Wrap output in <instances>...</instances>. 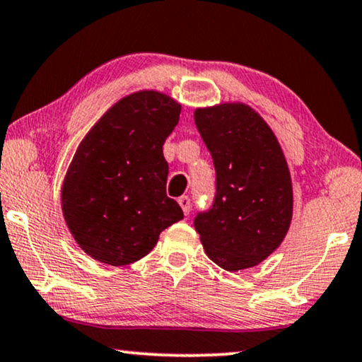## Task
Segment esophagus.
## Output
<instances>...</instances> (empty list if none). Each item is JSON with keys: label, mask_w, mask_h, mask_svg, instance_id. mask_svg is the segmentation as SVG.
<instances>
[{"label": "esophagus", "mask_w": 362, "mask_h": 362, "mask_svg": "<svg viewBox=\"0 0 362 362\" xmlns=\"http://www.w3.org/2000/svg\"><path fill=\"white\" fill-rule=\"evenodd\" d=\"M179 204H180L182 209H183V214H185V216L190 214V209H192V202H190V198H188L187 195L180 197V198H179Z\"/></svg>", "instance_id": "obj_1"}]
</instances>
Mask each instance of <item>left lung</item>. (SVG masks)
Returning <instances> with one entry per match:
<instances>
[{"label": "left lung", "instance_id": "left-lung-1", "mask_svg": "<svg viewBox=\"0 0 362 362\" xmlns=\"http://www.w3.org/2000/svg\"><path fill=\"white\" fill-rule=\"evenodd\" d=\"M213 158L216 195L195 229L206 255L228 272L258 265L278 249L293 219L288 163L268 123L234 102L195 110Z\"/></svg>", "mask_w": 362, "mask_h": 362}]
</instances>
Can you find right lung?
Segmentation results:
<instances>
[{"instance_id":"1","label":"right lung","mask_w":362,"mask_h":362,"mask_svg":"<svg viewBox=\"0 0 362 362\" xmlns=\"http://www.w3.org/2000/svg\"><path fill=\"white\" fill-rule=\"evenodd\" d=\"M180 110L169 95L139 90L112 105L81 141L63 182L62 209L74 240L94 260L136 262L183 218L165 195L163 154Z\"/></svg>"}]
</instances>
